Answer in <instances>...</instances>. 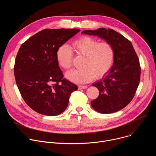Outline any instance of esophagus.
Returning a JSON list of instances; mask_svg holds the SVG:
<instances>
[{"label":"esophagus","instance_id":"1","mask_svg":"<svg viewBox=\"0 0 156 156\" xmlns=\"http://www.w3.org/2000/svg\"><path fill=\"white\" fill-rule=\"evenodd\" d=\"M86 88H87L86 86H84V85L78 86V90H82V89H86Z\"/></svg>","mask_w":156,"mask_h":156}]
</instances>
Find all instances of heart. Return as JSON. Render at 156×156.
Instances as JSON below:
<instances>
[{"instance_id":"1","label":"heart","mask_w":156,"mask_h":156,"mask_svg":"<svg viewBox=\"0 0 156 156\" xmlns=\"http://www.w3.org/2000/svg\"><path fill=\"white\" fill-rule=\"evenodd\" d=\"M73 48L76 54L85 57L82 69L71 70L66 73V77L76 84L87 83L94 77L101 78L112 67L114 60V50L108 42L99 41L90 36H82L75 40ZM73 52L66 44L57 49L56 58L58 65L64 69L72 65Z\"/></svg>"}]
</instances>
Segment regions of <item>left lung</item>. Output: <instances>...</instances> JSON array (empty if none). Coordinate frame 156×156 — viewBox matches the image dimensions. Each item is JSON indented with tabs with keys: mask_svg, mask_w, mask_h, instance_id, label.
I'll use <instances>...</instances> for the list:
<instances>
[{
	"mask_svg": "<svg viewBox=\"0 0 156 156\" xmlns=\"http://www.w3.org/2000/svg\"><path fill=\"white\" fill-rule=\"evenodd\" d=\"M81 33L97 36L114 48L112 66L103 79L93 84L98 87L99 95L91 104L103 114L116 112L131 102L136 91L141 75L138 57L131 42L112 29L85 30Z\"/></svg>",
	"mask_w": 156,
	"mask_h": 156,
	"instance_id": "8db88e82",
	"label": "left lung"
}]
</instances>
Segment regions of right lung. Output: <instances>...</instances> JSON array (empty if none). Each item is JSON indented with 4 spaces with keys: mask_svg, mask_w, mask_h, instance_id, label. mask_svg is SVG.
<instances>
[{
    "mask_svg": "<svg viewBox=\"0 0 156 156\" xmlns=\"http://www.w3.org/2000/svg\"><path fill=\"white\" fill-rule=\"evenodd\" d=\"M79 29H46L21 44L16 57L14 75L20 93L33 110L48 116L66 108L76 84L63 78L56 58L58 48Z\"/></svg>",
    "mask_w": 156,
    "mask_h": 156,
    "instance_id": "add662e5",
    "label": "right lung"
}]
</instances>
